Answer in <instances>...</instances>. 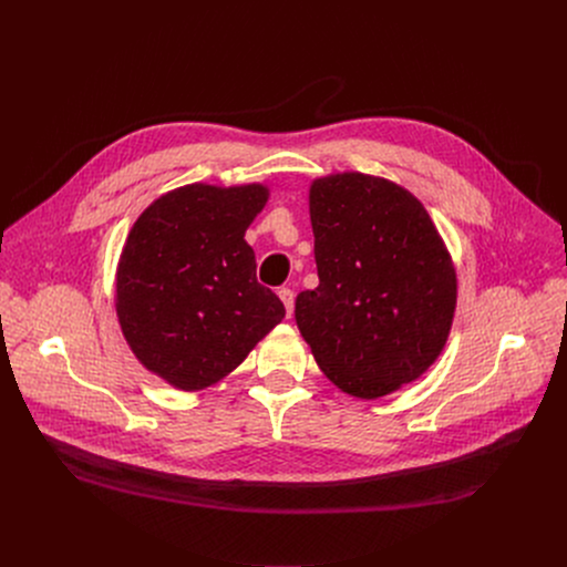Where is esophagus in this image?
I'll use <instances>...</instances> for the list:
<instances>
[{
    "label": "esophagus",
    "mask_w": 567,
    "mask_h": 567,
    "mask_svg": "<svg viewBox=\"0 0 567 567\" xmlns=\"http://www.w3.org/2000/svg\"><path fill=\"white\" fill-rule=\"evenodd\" d=\"M278 296H280L282 305H285V309H287V316L291 318V313H293V291L287 289V287H282V289L278 291Z\"/></svg>",
    "instance_id": "1"
}]
</instances>
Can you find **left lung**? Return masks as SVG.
I'll return each instance as SVG.
<instances>
[{"label":"left lung","instance_id":"8db88e82","mask_svg":"<svg viewBox=\"0 0 567 567\" xmlns=\"http://www.w3.org/2000/svg\"><path fill=\"white\" fill-rule=\"evenodd\" d=\"M318 287L296 322L337 388L379 399L420 379L442 354L457 274L424 204L403 186L332 173L309 186Z\"/></svg>","mask_w":567,"mask_h":567}]
</instances>
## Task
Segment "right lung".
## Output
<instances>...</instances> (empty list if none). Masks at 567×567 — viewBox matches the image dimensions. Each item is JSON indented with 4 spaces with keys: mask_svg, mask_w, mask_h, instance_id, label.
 <instances>
[{
    "mask_svg": "<svg viewBox=\"0 0 567 567\" xmlns=\"http://www.w3.org/2000/svg\"><path fill=\"white\" fill-rule=\"evenodd\" d=\"M269 186L188 184L134 221L116 267L114 307L138 363L195 392L228 377L285 318L256 278L245 233Z\"/></svg>",
    "mask_w": 567,
    "mask_h": 567,
    "instance_id": "add662e5",
    "label": "right lung"
}]
</instances>
